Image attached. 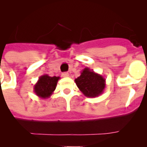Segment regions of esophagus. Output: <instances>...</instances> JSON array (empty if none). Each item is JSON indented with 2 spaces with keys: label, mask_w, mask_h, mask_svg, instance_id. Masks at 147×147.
I'll return each instance as SVG.
<instances>
[{
  "label": "esophagus",
  "mask_w": 147,
  "mask_h": 147,
  "mask_svg": "<svg viewBox=\"0 0 147 147\" xmlns=\"http://www.w3.org/2000/svg\"><path fill=\"white\" fill-rule=\"evenodd\" d=\"M62 76L63 77H68L69 76V74L67 72H65V73H62Z\"/></svg>",
  "instance_id": "1"
}]
</instances>
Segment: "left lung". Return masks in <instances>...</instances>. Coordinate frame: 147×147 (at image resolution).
<instances>
[{
  "label": "left lung",
  "instance_id": "1",
  "mask_svg": "<svg viewBox=\"0 0 147 147\" xmlns=\"http://www.w3.org/2000/svg\"><path fill=\"white\" fill-rule=\"evenodd\" d=\"M106 80L102 75L94 72L89 67L82 70L80 75L75 80L80 91L87 97H97L103 93L106 86Z\"/></svg>",
  "mask_w": 147,
  "mask_h": 147
}]
</instances>
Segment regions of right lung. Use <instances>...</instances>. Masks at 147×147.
Segmentation results:
<instances>
[{
  "label": "right lung",
  "instance_id": "add662e5",
  "mask_svg": "<svg viewBox=\"0 0 147 147\" xmlns=\"http://www.w3.org/2000/svg\"><path fill=\"white\" fill-rule=\"evenodd\" d=\"M59 76H49L44 74L39 78L34 87V92L37 96L42 98H48L53 94L57 85Z\"/></svg>",
  "mask_w": 147,
  "mask_h": 147
}]
</instances>
